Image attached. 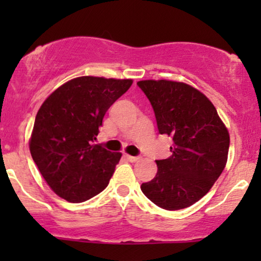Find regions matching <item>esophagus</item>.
Listing matches in <instances>:
<instances>
[{
  "label": "esophagus",
  "instance_id": "1",
  "mask_svg": "<svg viewBox=\"0 0 261 261\" xmlns=\"http://www.w3.org/2000/svg\"><path fill=\"white\" fill-rule=\"evenodd\" d=\"M125 158H126V160L130 161V162H137L140 160V158L136 157V155H128V154H125Z\"/></svg>",
  "mask_w": 261,
  "mask_h": 261
}]
</instances>
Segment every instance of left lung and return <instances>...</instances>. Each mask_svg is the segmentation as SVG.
<instances>
[{
  "label": "left lung",
  "mask_w": 261,
  "mask_h": 261,
  "mask_svg": "<svg viewBox=\"0 0 261 261\" xmlns=\"http://www.w3.org/2000/svg\"><path fill=\"white\" fill-rule=\"evenodd\" d=\"M151 103L161 135L173 139L172 155L141 190L169 211L189 207L208 193L223 172L229 134L208 98L194 87L167 80L137 82Z\"/></svg>",
  "instance_id": "1"
}]
</instances>
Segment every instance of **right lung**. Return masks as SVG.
<instances>
[{"label":"right lung","instance_id":"1","mask_svg":"<svg viewBox=\"0 0 261 261\" xmlns=\"http://www.w3.org/2000/svg\"><path fill=\"white\" fill-rule=\"evenodd\" d=\"M133 80L77 77L54 91L35 116L29 142L33 161L54 193L83 202L109 184L120 152L94 145L107 110Z\"/></svg>","mask_w":261,"mask_h":261}]
</instances>
